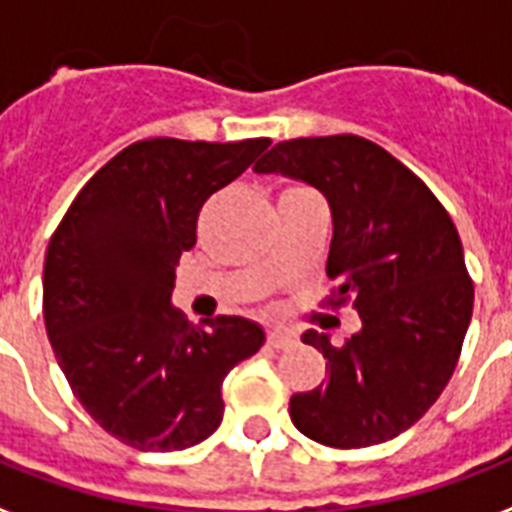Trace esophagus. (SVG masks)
Instances as JSON below:
<instances>
[{
	"instance_id": "esophagus-1",
	"label": "esophagus",
	"mask_w": 512,
	"mask_h": 512,
	"mask_svg": "<svg viewBox=\"0 0 512 512\" xmlns=\"http://www.w3.org/2000/svg\"><path fill=\"white\" fill-rule=\"evenodd\" d=\"M295 341L287 330H279V327H273V330H268V335H265V343L271 346V349H287L290 343Z\"/></svg>"
}]
</instances>
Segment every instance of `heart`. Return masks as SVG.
I'll return each instance as SVG.
<instances>
[{"instance_id":"b5f03b06","label":"heart","mask_w":512,"mask_h":512,"mask_svg":"<svg viewBox=\"0 0 512 512\" xmlns=\"http://www.w3.org/2000/svg\"><path fill=\"white\" fill-rule=\"evenodd\" d=\"M303 193H314V190L306 185H298V182H292V185H287L282 190V198H290V195H303ZM273 276H276V268H273V265H268V268L263 271V279H273Z\"/></svg>"}]
</instances>
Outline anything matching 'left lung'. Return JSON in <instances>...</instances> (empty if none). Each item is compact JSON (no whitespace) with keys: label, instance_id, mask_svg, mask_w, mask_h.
<instances>
[{"label":"left lung","instance_id":"1","mask_svg":"<svg viewBox=\"0 0 512 512\" xmlns=\"http://www.w3.org/2000/svg\"><path fill=\"white\" fill-rule=\"evenodd\" d=\"M255 171H279L325 193L333 209L325 303L354 306L362 330L333 346L319 330L325 381L290 400L292 424L330 448L397 438L432 408L462 354L473 279L456 225L435 193L365 136H300L273 144Z\"/></svg>","mask_w":512,"mask_h":512}]
</instances>
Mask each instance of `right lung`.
Returning <instances> with one entry per match:
<instances>
[{"instance_id":"right-lung-1","label":"right lung","mask_w":512,"mask_h":512,"mask_svg":"<svg viewBox=\"0 0 512 512\" xmlns=\"http://www.w3.org/2000/svg\"><path fill=\"white\" fill-rule=\"evenodd\" d=\"M271 139H139L74 195L50 236L42 317L72 395L136 451H179L220 427L222 381L265 343L241 317L195 327L171 308L201 206Z\"/></svg>"}]
</instances>
